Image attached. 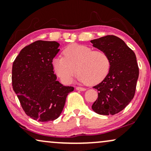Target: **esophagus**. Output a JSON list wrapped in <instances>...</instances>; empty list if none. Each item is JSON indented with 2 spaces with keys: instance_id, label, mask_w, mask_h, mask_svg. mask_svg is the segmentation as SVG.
<instances>
[{
  "instance_id": "1",
  "label": "esophagus",
  "mask_w": 151,
  "mask_h": 151,
  "mask_svg": "<svg viewBox=\"0 0 151 151\" xmlns=\"http://www.w3.org/2000/svg\"><path fill=\"white\" fill-rule=\"evenodd\" d=\"M76 90H80V91H85L86 89L84 88H81V87H76Z\"/></svg>"
}]
</instances>
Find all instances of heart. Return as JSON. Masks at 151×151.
I'll list each match as a JSON object with an SVG mask.
<instances>
[{
	"instance_id": "obj_1",
	"label": "heart",
	"mask_w": 151,
	"mask_h": 151,
	"mask_svg": "<svg viewBox=\"0 0 151 151\" xmlns=\"http://www.w3.org/2000/svg\"><path fill=\"white\" fill-rule=\"evenodd\" d=\"M63 55L64 57H55L52 65L56 75L65 84L72 82L77 71L80 82L90 86L102 82L109 73L110 60L102 50H94L88 46L73 44L65 48Z\"/></svg>"
}]
</instances>
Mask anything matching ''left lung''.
Wrapping results in <instances>:
<instances>
[{
  "label": "left lung",
  "mask_w": 151,
  "mask_h": 151,
  "mask_svg": "<svg viewBox=\"0 0 151 151\" xmlns=\"http://www.w3.org/2000/svg\"><path fill=\"white\" fill-rule=\"evenodd\" d=\"M90 42L94 47L107 53L110 60V68L105 78L93 87L98 91V98L92 109L99 114H116L134 97L139 74L136 54L122 39L114 35Z\"/></svg>",
  "instance_id": "1"
}]
</instances>
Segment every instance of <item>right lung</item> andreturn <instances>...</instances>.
Segmentation results:
<instances>
[{
	"label": "right lung",
	"mask_w": 151,
	"mask_h": 151,
	"mask_svg": "<svg viewBox=\"0 0 151 151\" xmlns=\"http://www.w3.org/2000/svg\"><path fill=\"white\" fill-rule=\"evenodd\" d=\"M58 47L56 42L36 41L23 48L12 64L13 90L26 114L39 122L56 119L74 90L58 82L53 70Z\"/></svg>",
	"instance_id": "add662e5"
}]
</instances>
